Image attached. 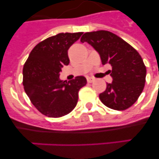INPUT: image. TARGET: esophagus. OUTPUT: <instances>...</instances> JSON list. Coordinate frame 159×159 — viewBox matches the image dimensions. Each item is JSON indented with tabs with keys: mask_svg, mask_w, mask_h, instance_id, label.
Here are the masks:
<instances>
[{
	"mask_svg": "<svg viewBox=\"0 0 159 159\" xmlns=\"http://www.w3.org/2000/svg\"><path fill=\"white\" fill-rule=\"evenodd\" d=\"M94 80H95V78H93V77H87V81H88V83H92Z\"/></svg>",
	"mask_w": 159,
	"mask_h": 159,
	"instance_id": "34e87169",
	"label": "esophagus"
}]
</instances>
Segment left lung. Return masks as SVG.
I'll return each mask as SVG.
<instances>
[{
	"label": "left lung",
	"mask_w": 159,
	"mask_h": 159,
	"mask_svg": "<svg viewBox=\"0 0 159 159\" xmlns=\"http://www.w3.org/2000/svg\"><path fill=\"white\" fill-rule=\"evenodd\" d=\"M81 42H87L100 56L102 64H110L112 81L99 94L101 102L114 110H126L141 95L147 68L139 53L122 38L108 31L86 32Z\"/></svg>",
	"instance_id": "1"
}]
</instances>
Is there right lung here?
Instances as JSON below:
<instances>
[{"label": "right lung", "instance_id": "obj_1", "mask_svg": "<svg viewBox=\"0 0 159 159\" xmlns=\"http://www.w3.org/2000/svg\"><path fill=\"white\" fill-rule=\"evenodd\" d=\"M83 32L59 33L40 42L32 50L23 68V85L32 103L51 118L67 115L75 107L78 93L85 86L84 76L61 80L60 73L69 64L67 50Z\"/></svg>", "mask_w": 159, "mask_h": 159}]
</instances>
